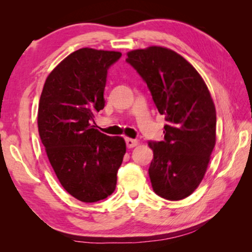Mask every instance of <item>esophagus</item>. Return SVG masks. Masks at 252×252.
I'll return each mask as SVG.
<instances>
[{"label": "esophagus", "instance_id": "obj_1", "mask_svg": "<svg viewBox=\"0 0 252 252\" xmlns=\"http://www.w3.org/2000/svg\"><path fill=\"white\" fill-rule=\"evenodd\" d=\"M126 147L131 149V148H134L136 144H138L139 142L136 141V140H133V139H130V138H126Z\"/></svg>", "mask_w": 252, "mask_h": 252}]
</instances>
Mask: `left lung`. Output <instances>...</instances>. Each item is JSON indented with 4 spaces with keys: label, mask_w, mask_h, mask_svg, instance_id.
Returning <instances> with one entry per match:
<instances>
[{
    "label": "left lung",
    "mask_w": 252,
    "mask_h": 252,
    "mask_svg": "<svg viewBox=\"0 0 252 252\" xmlns=\"http://www.w3.org/2000/svg\"><path fill=\"white\" fill-rule=\"evenodd\" d=\"M126 61L140 74L160 114L163 141H150L153 191L178 201L197 189L216 144V108L198 71L174 51L149 46L127 52Z\"/></svg>",
    "instance_id": "left-lung-1"
}]
</instances>
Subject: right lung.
Listing matches in <instances>:
<instances>
[{"label":"right lung","mask_w":252,"mask_h":252,"mask_svg":"<svg viewBox=\"0 0 252 252\" xmlns=\"http://www.w3.org/2000/svg\"><path fill=\"white\" fill-rule=\"evenodd\" d=\"M120 52L83 48L63 60L45 80L37 126L46 156L62 187L82 202L113 193L126 153L121 136L94 129V114L104 108L109 67Z\"/></svg>","instance_id":"1"}]
</instances>
